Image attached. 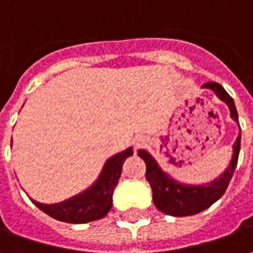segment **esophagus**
<instances>
[{"instance_id":"34e87169","label":"esophagus","mask_w":253,"mask_h":253,"mask_svg":"<svg viewBox=\"0 0 253 253\" xmlns=\"http://www.w3.org/2000/svg\"><path fill=\"white\" fill-rule=\"evenodd\" d=\"M146 142V139H145V137H137L135 138V141H134V143H135V146H141V145H143V143Z\"/></svg>"}]
</instances>
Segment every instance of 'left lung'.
Here are the masks:
<instances>
[{
    "label": "left lung",
    "mask_w": 253,
    "mask_h": 253,
    "mask_svg": "<svg viewBox=\"0 0 253 253\" xmlns=\"http://www.w3.org/2000/svg\"><path fill=\"white\" fill-rule=\"evenodd\" d=\"M202 88L211 89L212 92L217 94L218 99L222 100L229 107L230 118L236 123H239V115H237L233 99L229 96L222 85H219L218 83H207ZM240 143H241V131L239 132V137L233 143V156L228 168L223 173L218 176L217 179H214L207 184H201V186L184 184L172 179L167 172L160 168V165L152 157V154H149L146 150L139 149L138 156L146 164V180L149 181L153 191L154 206L157 207L160 211L168 215H173V217L194 215L211 206L212 203H215L223 195V192L226 191L230 183V179L237 165V160H239Z\"/></svg>",
    "instance_id": "1"
}]
</instances>
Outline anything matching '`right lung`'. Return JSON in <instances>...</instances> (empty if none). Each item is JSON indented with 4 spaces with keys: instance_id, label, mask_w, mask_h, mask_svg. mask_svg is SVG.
I'll return each instance as SVG.
<instances>
[{
    "instance_id": "obj_1",
    "label": "right lung",
    "mask_w": 253,
    "mask_h": 253,
    "mask_svg": "<svg viewBox=\"0 0 253 253\" xmlns=\"http://www.w3.org/2000/svg\"><path fill=\"white\" fill-rule=\"evenodd\" d=\"M132 153V148H127L110 157L105 161L99 179L78 195L54 205H44L32 199L34 205L47 215L67 223H86L105 217L112 207V194L121 177L123 163Z\"/></svg>"
}]
</instances>
